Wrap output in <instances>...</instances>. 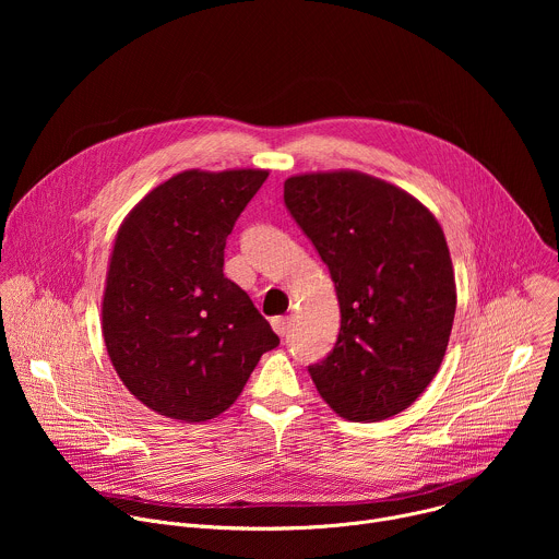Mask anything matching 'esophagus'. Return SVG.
I'll return each instance as SVG.
<instances>
[{
	"mask_svg": "<svg viewBox=\"0 0 559 559\" xmlns=\"http://www.w3.org/2000/svg\"><path fill=\"white\" fill-rule=\"evenodd\" d=\"M289 318L287 316H276V318H272V328H274V332L278 334V336H285L287 332H289Z\"/></svg>",
	"mask_w": 559,
	"mask_h": 559,
	"instance_id": "obj_1",
	"label": "esophagus"
}]
</instances>
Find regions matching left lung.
Listing matches in <instances>:
<instances>
[{"instance_id":"8db88e82","label":"left lung","mask_w":559,"mask_h":559,"mask_svg":"<svg viewBox=\"0 0 559 559\" xmlns=\"http://www.w3.org/2000/svg\"><path fill=\"white\" fill-rule=\"evenodd\" d=\"M285 205L330 267L341 332L309 365L343 418L405 412L438 373L455 316V276L436 216L409 192L356 170L285 181Z\"/></svg>"}]
</instances>
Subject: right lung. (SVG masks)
I'll return each mask as SVG.
<instances>
[{"instance_id":"add662e5","label":"right lung","mask_w":559,"mask_h":559,"mask_svg":"<svg viewBox=\"0 0 559 559\" xmlns=\"http://www.w3.org/2000/svg\"><path fill=\"white\" fill-rule=\"evenodd\" d=\"M267 170H186L123 218L110 254L102 332L128 391L158 416L205 423L241 395L278 336L225 278L227 234Z\"/></svg>"}]
</instances>
